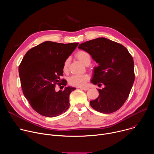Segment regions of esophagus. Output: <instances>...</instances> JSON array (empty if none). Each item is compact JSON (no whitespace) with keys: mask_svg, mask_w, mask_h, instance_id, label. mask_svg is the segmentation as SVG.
I'll use <instances>...</instances> for the list:
<instances>
[{"mask_svg":"<svg viewBox=\"0 0 154 154\" xmlns=\"http://www.w3.org/2000/svg\"><path fill=\"white\" fill-rule=\"evenodd\" d=\"M80 89L85 90V91H87V90H89V88H88V87H82V88H80Z\"/></svg>","mask_w":154,"mask_h":154,"instance_id":"34e87169","label":"esophagus"}]
</instances>
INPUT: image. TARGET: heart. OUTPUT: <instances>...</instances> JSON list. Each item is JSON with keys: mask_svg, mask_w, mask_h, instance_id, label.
Wrapping results in <instances>:
<instances>
[{"mask_svg": "<svg viewBox=\"0 0 154 154\" xmlns=\"http://www.w3.org/2000/svg\"><path fill=\"white\" fill-rule=\"evenodd\" d=\"M76 57L85 65H88L91 62V55L90 54L85 51H79L76 54ZM69 64V58L66 59L63 63V69L64 72H66ZM89 76L86 74H82V75H73L71 76L68 80L69 83L71 86H83L85 85L87 81L89 80Z\"/></svg>", "mask_w": 154, "mask_h": 154, "instance_id": "obj_1", "label": "heart"}]
</instances>
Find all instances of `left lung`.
<instances>
[{
    "label": "left lung",
    "instance_id": "obj_1",
    "mask_svg": "<svg viewBox=\"0 0 154 154\" xmlns=\"http://www.w3.org/2000/svg\"><path fill=\"white\" fill-rule=\"evenodd\" d=\"M98 63L91 83L105 87L99 89L98 97L90 101L95 110L109 114L119 109L128 98L135 80L134 62L122 45L105 38H97L79 45Z\"/></svg>",
    "mask_w": 154,
    "mask_h": 154
}]
</instances>
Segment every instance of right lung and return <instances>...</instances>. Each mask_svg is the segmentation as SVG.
Wrapping results in <instances>:
<instances>
[{"label":"right lung","mask_w":154,"mask_h":154,"mask_svg":"<svg viewBox=\"0 0 154 154\" xmlns=\"http://www.w3.org/2000/svg\"><path fill=\"white\" fill-rule=\"evenodd\" d=\"M78 45L45 41L30 49L22 60L19 74L23 94L41 115L53 118L68 109L69 94L75 88L66 86V80H61L60 76L63 75L64 61ZM56 84L65 86V89L57 92Z\"/></svg>","instance_id":"right-lung-1"}]
</instances>
